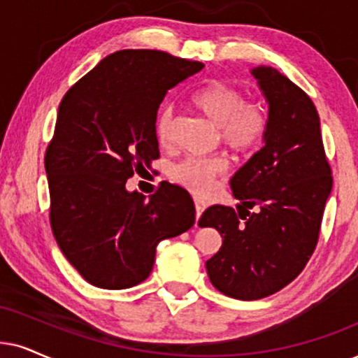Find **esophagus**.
I'll list each match as a JSON object with an SVG mask.
<instances>
[{"label": "esophagus", "instance_id": "1", "mask_svg": "<svg viewBox=\"0 0 358 358\" xmlns=\"http://www.w3.org/2000/svg\"><path fill=\"white\" fill-rule=\"evenodd\" d=\"M194 208H196V223H198V220H200V216H201V213L205 211V208H206V203L201 200V198H198V196H194Z\"/></svg>", "mask_w": 358, "mask_h": 358}]
</instances>
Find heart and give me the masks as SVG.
Segmentation results:
<instances>
[{
  "label": "heart",
  "mask_w": 358,
  "mask_h": 358,
  "mask_svg": "<svg viewBox=\"0 0 358 358\" xmlns=\"http://www.w3.org/2000/svg\"><path fill=\"white\" fill-rule=\"evenodd\" d=\"M193 106L218 127L221 142L234 152L256 148L268 129L266 112L259 103L244 102L241 90L226 83H213L192 97ZM171 108L164 107L155 120V135L160 143L170 140ZM228 170L223 157L187 158L173 169V178L193 193L210 192L216 180Z\"/></svg>",
  "instance_id": "obj_1"
}]
</instances>
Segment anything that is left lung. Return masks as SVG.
Instances as JSON below:
<instances>
[{
  "label": "left lung",
  "mask_w": 358,
  "mask_h": 358,
  "mask_svg": "<svg viewBox=\"0 0 358 358\" xmlns=\"http://www.w3.org/2000/svg\"><path fill=\"white\" fill-rule=\"evenodd\" d=\"M251 74L269 107L264 145L229 180L236 210L213 205L198 221L223 236L206 261L208 278L241 301L268 297L301 274L332 189L314 102L274 67H255Z\"/></svg>",
  "instance_id": "1"
}]
</instances>
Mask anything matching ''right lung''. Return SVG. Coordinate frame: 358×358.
Returning a JSON list of instances; mask_svg holds the SVG:
<instances>
[{"label": "right lung", "instance_id": "1", "mask_svg": "<svg viewBox=\"0 0 358 358\" xmlns=\"http://www.w3.org/2000/svg\"><path fill=\"white\" fill-rule=\"evenodd\" d=\"M201 69L164 51L124 49L62 99L44 157L49 220L62 255L92 286H137L152 273L158 243L194 224L185 188L160 185L147 200L125 183L160 157L155 120L166 92Z\"/></svg>", "mask_w": 358, "mask_h": 358}]
</instances>
